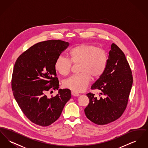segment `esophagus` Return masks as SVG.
<instances>
[{"instance_id":"1","label":"esophagus","mask_w":148,"mask_h":148,"mask_svg":"<svg viewBox=\"0 0 148 148\" xmlns=\"http://www.w3.org/2000/svg\"><path fill=\"white\" fill-rule=\"evenodd\" d=\"M71 95H72L73 96H74V97H78V96L79 95V93H78L77 92L74 91V90L71 91Z\"/></svg>"}]
</instances>
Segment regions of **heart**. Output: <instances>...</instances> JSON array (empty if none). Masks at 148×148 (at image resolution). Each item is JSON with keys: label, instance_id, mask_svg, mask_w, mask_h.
Returning <instances> with one entry per match:
<instances>
[{"label": "heart", "instance_id": "obj_1", "mask_svg": "<svg viewBox=\"0 0 148 148\" xmlns=\"http://www.w3.org/2000/svg\"><path fill=\"white\" fill-rule=\"evenodd\" d=\"M69 59L59 56L55 63V69L62 75H68L71 71L72 63L79 64L77 75H72L64 82L65 88L75 92L84 90L89 83L90 79L99 77L105 71L107 63L106 51L95 45L81 44L69 51Z\"/></svg>", "mask_w": 148, "mask_h": 148}]
</instances>
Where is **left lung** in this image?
I'll return each mask as SVG.
<instances>
[{"label":"left lung","instance_id":"obj_1","mask_svg":"<svg viewBox=\"0 0 148 148\" xmlns=\"http://www.w3.org/2000/svg\"><path fill=\"white\" fill-rule=\"evenodd\" d=\"M133 84V75L124 53L115 44L111 45L106 69L92 85L100 91L99 97L86 94L89 100L85 108L88 119L97 125H106L118 119L126 109Z\"/></svg>","mask_w":148,"mask_h":148}]
</instances>
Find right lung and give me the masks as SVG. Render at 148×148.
<instances>
[{
    "label": "right lung",
    "mask_w": 148,
    "mask_h": 148,
    "mask_svg": "<svg viewBox=\"0 0 148 148\" xmlns=\"http://www.w3.org/2000/svg\"><path fill=\"white\" fill-rule=\"evenodd\" d=\"M69 42L49 40L38 42L16 59L12 78V89L18 106L26 117L42 127L53 124L71 99L68 89H59L56 96L45 93L59 88L55 63Z\"/></svg>",
    "instance_id": "right-lung-1"
}]
</instances>
